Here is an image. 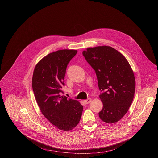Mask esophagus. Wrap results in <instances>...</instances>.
Returning <instances> with one entry per match:
<instances>
[{
  "instance_id": "34e87169",
  "label": "esophagus",
  "mask_w": 158,
  "mask_h": 158,
  "mask_svg": "<svg viewBox=\"0 0 158 158\" xmlns=\"http://www.w3.org/2000/svg\"><path fill=\"white\" fill-rule=\"evenodd\" d=\"M92 101V99L91 98H88L87 100H84V102L86 103V104H88V103H90Z\"/></svg>"
}]
</instances>
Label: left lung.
Segmentation results:
<instances>
[{"label": "left lung", "instance_id": "obj_1", "mask_svg": "<svg viewBox=\"0 0 158 158\" xmlns=\"http://www.w3.org/2000/svg\"><path fill=\"white\" fill-rule=\"evenodd\" d=\"M83 56L95 70L103 108L100 119L108 123L119 121L128 112L135 92L133 70L125 57L107 45L89 47Z\"/></svg>", "mask_w": 158, "mask_h": 158}]
</instances>
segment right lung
I'll list each match as a JSON object with an SVG mask.
<instances>
[{
    "label": "right lung",
    "instance_id": "1",
    "mask_svg": "<svg viewBox=\"0 0 158 158\" xmlns=\"http://www.w3.org/2000/svg\"><path fill=\"white\" fill-rule=\"evenodd\" d=\"M77 50L50 53L35 66L32 77L35 97L43 115L59 130L70 131L79 123L83 106L80 102L61 96L68 63Z\"/></svg>",
    "mask_w": 158,
    "mask_h": 158
}]
</instances>
